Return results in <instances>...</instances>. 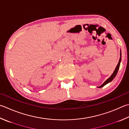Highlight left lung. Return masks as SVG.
Segmentation results:
<instances>
[{
    "mask_svg": "<svg viewBox=\"0 0 129 129\" xmlns=\"http://www.w3.org/2000/svg\"><path fill=\"white\" fill-rule=\"evenodd\" d=\"M121 61V50H120V59H119V61H118V64L117 65V66H116V69L115 70V71H113V74L111 75V76L110 77H109V78L107 80H106V81L104 82V83L102 85L98 87V88H101V87L104 86V85H106V84H107L108 83H109V82H110L111 81H112L113 79L115 78V76H116V75H117V74L118 71V70H119V68H120Z\"/></svg>",
    "mask_w": 129,
    "mask_h": 129,
    "instance_id": "8db88e82",
    "label": "left lung"
}]
</instances>
